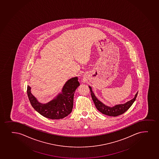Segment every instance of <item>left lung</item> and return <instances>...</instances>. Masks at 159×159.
Listing matches in <instances>:
<instances>
[{
  "mask_svg": "<svg viewBox=\"0 0 159 159\" xmlns=\"http://www.w3.org/2000/svg\"><path fill=\"white\" fill-rule=\"evenodd\" d=\"M89 88L90 93H91L92 99H93V103L95 105L96 107L97 110L105 115L112 116H120L126 112L133 105L135 99L136 98L137 94H138V92H137L136 93V95H134V98L133 99L127 102L125 104L116 105H114V107H110L105 105L102 102L99 101L97 97H96V96L95 95V94L93 92L92 87L90 86H89Z\"/></svg>",
  "mask_w": 159,
  "mask_h": 159,
  "instance_id": "8db88e82",
  "label": "left lung"
}]
</instances>
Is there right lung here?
<instances>
[{"instance_id": "1", "label": "right lung", "mask_w": 159, "mask_h": 159, "mask_svg": "<svg viewBox=\"0 0 159 159\" xmlns=\"http://www.w3.org/2000/svg\"><path fill=\"white\" fill-rule=\"evenodd\" d=\"M79 86L78 77L70 79L64 85L61 92L45 104L39 102L32 95L29 86L27 87V93L32 107L41 116L50 119H60L65 118L72 112L74 93Z\"/></svg>"}]
</instances>
